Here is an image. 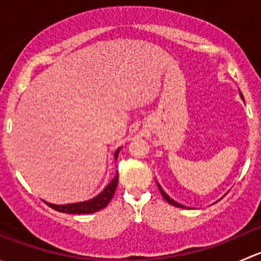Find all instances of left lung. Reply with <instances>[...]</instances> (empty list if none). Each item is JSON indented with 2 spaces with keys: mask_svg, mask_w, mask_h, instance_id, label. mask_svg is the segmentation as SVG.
<instances>
[{
  "mask_svg": "<svg viewBox=\"0 0 261 261\" xmlns=\"http://www.w3.org/2000/svg\"><path fill=\"white\" fill-rule=\"evenodd\" d=\"M240 97H241V99H243V101H245V99H244V96H243V93H241V92H240ZM156 184H158V188H159L160 193H162V196L164 197V199H165V201L168 202V203L173 204V206H175V207H179V208H188V207H186V206H184V204L178 203L177 201H174V199H173V198H170V197L168 196L167 193H165V191H164V189L162 188V186H160V184L158 183V181H156Z\"/></svg>",
  "mask_w": 261,
  "mask_h": 261,
  "instance_id": "8db88e82",
  "label": "left lung"
}]
</instances>
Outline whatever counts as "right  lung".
I'll return each mask as SVG.
<instances>
[{
	"label": "right lung",
	"instance_id": "right-lung-1",
	"mask_svg": "<svg viewBox=\"0 0 261 261\" xmlns=\"http://www.w3.org/2000/svg\"><path fill=\"white\" fill-rule=\"evenodd\" d=\"M121 147H118L115 151L114 158L115 160H117L118 152H120ZM118 183V174L116 173L114 179L110 181L106 187L103 188V191L101 193L97 194L93 198L88 199V201L83 202H75V203H67V204H54L49 203V202H45L46 204H49V207H51L53 210L58 212L63 213H72V215H84V213H93L99 211V210L105 208L107 204L110 203V201L114 197L116 187H117Z\"/></svg>",
	"mask_w": 261,
	"mask_h": 261
}]
</instances>
